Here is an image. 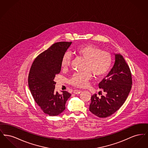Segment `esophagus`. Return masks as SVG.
I'll return each instance as SVG.
<instances>
[{
  "instance_id": "1",
  "label": "esophagus",
  "mask_w": 148,
  "mask_h": 148,
  "mask_svg": "<svg viewBox=\"0 0 148 148\" xmlns=\"http://www.w3.org/2000/svg\"><path fill=\"white\" fill-rule=\"evenodd\" d=\"M81 92H82V90H79V89H75V90H74V91H73V92H74V94H80Z\"/></svg>"
}]
</instances>
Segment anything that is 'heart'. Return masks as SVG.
I'll use <instances>...</instances> for the list:
<instances>
[{"label":"heart","mask_w":148,"mask_h":148,"mask_svg":"<svg viewBox=\"0 0 148 148\" xmlns=\"http://www.w3.org/2000/svg\"><path fill=\"white\" fill-rule=\"evenodd\" d=\"M77 56L85 60L83 73H75L69 79L71 84L83 88L88 86L92 77V72L95 77H103L110 70L113 58L112 54L94 44H85L81 45L75 50ZM71 54L66 52L63 55L61 60V66L63 69L69 67L71 63Z\"/></svg>","instance_id":"b5f03b06"}]
</instances>
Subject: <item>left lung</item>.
Returning a JSON list of instances; mask_svg holds the SVG:
<instances>
[{"label":"left lung","mask_w":148,"mask_h":148,"mask_svg":"<svg viewBox=\"0 0 148 148\" xmlns=\"http://www.w3.org/2000/svg\"><path fill=\"white\" fill-rule=\"evenodd\" d=\"M113 68L99 84L106 95H92L89 110L99 118H106L115 113L125 101L132 86L130 68L124 58L115 54Z\"/></svg>","instance_id":"8db88e82"}]
</instances>
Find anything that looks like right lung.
<instances>
[{
	"label": "right lung",
	"instance_id": "1",
	"mask_svg": "<svg viewBox=\"0 0 148 148\" xmlns=\"http://www.w3.org/2000/svg\"><path fill=\"white\" fill-rule=\"evenodd\" d=\"M71 42H56L39 56L32 64L28 75L30 92L36 104L43 112L49 116H56L65 109V103L71 93L55 91L56 74L61 71V60Z\"/></svg>",
	"mask_w": 148,
	"mask_h": 148
}]
</instances>
